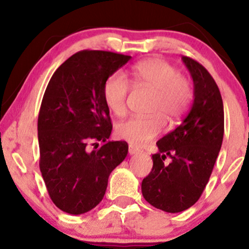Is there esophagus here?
I'll list each match as a JSON object with an SVG mask.
<instances>
[{
  "instance_id": "obj_1",
  "label": "esophagus",
  "mask_w": 249,
  "mask_h": 249,
  "mask_svg": "<svg viewBox=\"0 0 249 249\" xmlns=\"http://www.w3.org/2000/svg\"><path fill=\"white\" fill-rule=\"evenodd\" d=\"M138 152H139L138 148L132 146V145H130V146H128V154H130V156H133V154H137Z\"/></svg>"
}]
</instances>
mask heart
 <instances>
[{
	"instance_id": "1",
	"label": "heart",
	"mask_w": 249,
	"mask_h": 249,
	"mask_svg": "<svg viewBox=\"0 0 249 249\" xmlns=\"http://www.w3.org/2000/svg\"><path fill=\"white\" fill-rule=\"evenodd\" d=\"M133 81L154 92L150 117H132L119 123L116 136L132 146L142 147L162 132L165 119L174 124L185 115L192 101L193 92L190 82L180 75L176 68L162 59L152 58L133 65ZM130 84L124 73L115 72L107 78L103 87L105 104L116 116L126 111Z\"/></svg>"
}]
</instances>
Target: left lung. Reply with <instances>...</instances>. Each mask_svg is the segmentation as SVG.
I'll use <instances>...</instances> for the list:
<instances>
[{
  "label": "left lung",
  "mask_w": 249,
  "mask_h": 249,
  "mask_svg": "<svg viewBox=\"0 0 249 249\" xmlns=\"http://www.w3.org/2000/svg\"><path fill=\"white\" fill-rule=\"evenodd\" d=\"M193 79L194 101L179 126L157 142L153 167L142 179L148 204L167 213L193 206L204 192L224 138V104L211 73L190 57H182ZM170 156L171 162L163 160Z\"/></svg>",
  "instance_id": "left-lung-1"
}]
</instances>
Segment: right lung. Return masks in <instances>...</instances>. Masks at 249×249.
Returning <instances> with one entry per match:
<instances>
[{"label":"right lung","mask_w":249,"mask_h":249,"mask_svg":"<svg viewBox=\"0 0 249 249\" xmlns=\"http://www.w3.org/2000/svg\"><path fill=\"white\" fill-rule=\"evenodd\" d=\"M130 58L111 51H79L48 84L37 123L39 170L51 200L63 212L78 215L95 208L110 173L127 156L126 142H107L112 124L103 87ZM97 141L103 142L101 148ZM92 144L99 148L91 150Z\"/></svg>","instance_id":"add662e5"}]
</instances>
